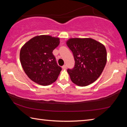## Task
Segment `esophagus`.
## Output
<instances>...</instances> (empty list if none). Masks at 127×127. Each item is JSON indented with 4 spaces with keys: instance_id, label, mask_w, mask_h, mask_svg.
<instances>
[{
    "instance_id": "1",
    "label": "esophagus",
    "mask_w": 127,
    "mask_h": 127,
    "mask_svg": "<svg viewBox=\"0 0 127 127\" xmlns=\"http://www.w3.org/2000/svg\"><path fill=\"white\" fill-rule=\"evenodd\" d=\"M62 69H66V65H64L63 66H62Z\"/></svg>"
}]
</instances>
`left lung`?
<instances>
[{
  "label": "left lung",
  "instance_id": "obj_1",
  "mask_svg": "<svg viewBox=\"0 0 127 127\" xmlns=\"http://www.w3.org/2000/svg\"><path fill=\"white\" fill-rule=\"evenodd\" d=\"M75 61L73 69H68L71 81L79 86L94 82L104 70L107 61L105 47L91 38H72L66 41Z\"/></svg>",
  "mask_w": 127,
  "mask_h": 127
}]
</instances>
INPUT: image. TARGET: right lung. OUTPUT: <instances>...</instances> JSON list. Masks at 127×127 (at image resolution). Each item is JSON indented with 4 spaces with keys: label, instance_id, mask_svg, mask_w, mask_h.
<instances>
[{
    "label": "right lung",
    "instance_id": "add662e5",
    "mask_svg": "<svg viewBox=\"0 0 127 127\" xmlns=\"http://www.w3.org/2000/svg\"><path fill=\"white\" fill-rule=\"evenodd\" d=\"M59 38L49 35L37 36L23 45L20 62L25 73L40 85L48 86L57 80L62 70L53 51L59 45Z\"/></svg>",
    "mask_w": 127,
    "mask_h": 127
}]
</instances>
